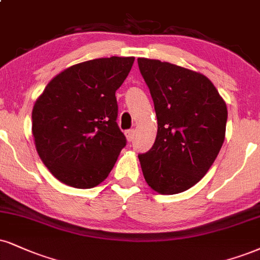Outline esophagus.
<instances>
[{"label":"esophagus","mask_w":260,"mask_h":260,"mask_svg":"<svg viewBox=\"0 0 260 260\" xmlns=\"http://www.w3.org/2000/svg\"><path fill=\"white\" fill-rule=\"evenodd\" d=\"M124 134H126V138H127L128 142L131 143L134 139V134H136V131L128 129V131H126V132H124Z\"/></svg>","instance_id":"obj_1"}]
</instances>
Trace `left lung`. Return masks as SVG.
<instances>
[{
	"label": "left lung",
	"instance_id": "8db88e82",
	"mask_svg": "<svg viewBox=\"0 0 260 260\" xmlns=\"http://www.w3.org/2000/svg\"><path fill=\"white\" fill-rule=\"evenodd\" d=\"M138 67L154 100L157 136L139 154L146 183L162 195L190 189L213 165L225 138L228 110L205 75L156 59Z\"/></svg>",
	"mask_w": 260,
	"mask_h": 260
}]
</instances>
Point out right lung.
Segmentation results:
<instances>
[{
	"mask_svg": "<svg viewBox=\"0 0 260 260\" xmlns=\"http://www.w3.org/2000/svg\"><path fill=\"white\" fill-rule=\"evenodd\" d=\"M134 57L68 68L46 86L32 109V136L43 164L61 183L90 189L106 179L126 137L117 126L116 90Z\"/></svg>",
	"mask_w": 260,
	"mask_h": 260,
	"instance_id": "add662e5",
	"label": "right lung"
}]
</instances>
